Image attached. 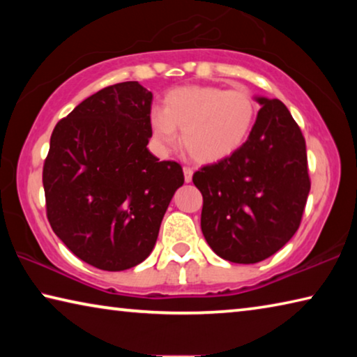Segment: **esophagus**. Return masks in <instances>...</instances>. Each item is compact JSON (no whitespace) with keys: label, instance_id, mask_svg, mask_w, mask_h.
<instances>
[{"label":"esophagus","instance_id":"esophagus-1","mask_svg":"<svg viewBox=\"0 0 357 357\" xmlns=\"http://www.w3.org/2000/svg\"><path fill=\"white\" fill-rule=\"evenodd\" d=\"M183 170H184V179H185V183H190L192 176H193V170H192L190 167H184Z\"/></svg>","mask_w":357,"mask_h":357}]
</instances>
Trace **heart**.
I'll use <instances>...</instances> for the list:
<instances>
[{
  "mask_svg": "<svg viewBox=\"0 0 357 357\" xmlns=\"http://www.w3.org/2000/svg\"><path fill=\"white\" fill-rule=\"evenodd\" d=\"M164 104L149 116L154 142L170 148L183 129L184 148L198 162L220 160L243 146L258 110L244 86H183L167 93Z\"/></svg>",
  "mask_w": 357,
  "mask_h": 357,
  "instance_id": "obj_1",
  "label": "heart"
}]
</instances>
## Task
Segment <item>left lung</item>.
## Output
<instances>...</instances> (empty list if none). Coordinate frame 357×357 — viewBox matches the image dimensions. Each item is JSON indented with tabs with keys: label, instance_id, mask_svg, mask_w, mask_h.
Segmentation results:
<instances>
[{
	"label": "left lung",
	"instance_id": "8db88e82",
	"mask_svg": "<svg viewBox=\"0 0 357 357\" xmlns=\"http://www.w3.org/2000/svg\"><path fill=\"white\" fill-rule=\"evenodd\" d=\"M261 108L247 142L193 173L203 195L202 231L223 259L252 264L274 255L298 231L310 192L305 138L279 99Z\"/></svg>",
	"mask_w": 357,
	"mask_h": 357
}]
</instances>
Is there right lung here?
<instances>
[{
    "mask_svg": "<svg viewBox=\"0 0 357 357\" xmlns=\"http://www.w3.org/2000/svg\"><path fill=\"white\" fill-rule=\"evenodd\" d=\"M153 94L138 82L100 89L52 132L42 170L47 219L84 263L124 271L149 257L183 168L148 151Z\"/></svg>",
    "mask_w": 357,
    "mask_h": 357,
    "instance_id": "add662e5",
    "label": "right lung"
}]
</instances>
